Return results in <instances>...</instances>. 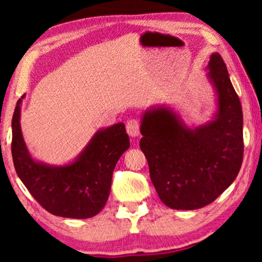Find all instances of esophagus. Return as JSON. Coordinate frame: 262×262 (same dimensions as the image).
<instances>
[{"label":"esophagus","mask_w":262,"mask_h":262,"mask_svg":"<svg viewBox=\"0 0 262 262\" xmlns=\"http://www.w3.org/2000/svg\"><path fill=\"white\" fill-rule=\"evenodd\" d=\"M126 131L127 134L131 136V137H136V136L139 135V121L136 118H132V119H128L126 123Z\"/></svg>","instance_id":"1"}]
</instances>
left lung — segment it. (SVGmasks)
<instances>
[{
	"mask_svg": "<svg viewBox=\"0 0 262 262\" xmlns=\"http://www.w3.org/2000/svg\"><path fill=\"white\" fill-rule=\"evenodd\" d=\"M218 95L217 118L194 130L166 107L144 113L142 151L164 205L195 210L214 202L232 184L243 161V114L220 53L209 62Z\"/></svg>",
	"mask_w": 262,
	"mask_h": 262,
	"instance_id": "obj_1",
	"label": "left lung"
}]
</instances>
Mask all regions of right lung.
Masks as SVG:
<instances>
[{"label": "right lung", "instance_id": "obj_1", "mask_svg": "<svg viewBox=\"0 0 262 262\" xmlns=\"http://www.w3.org/2000/svg\"><path fill=\"white\" fill-rule=\"evenodd\" d=\"M23 98V96H21ZM17 100L12 119V156L17 177L32 196L50 213L67 218H91L108 199L114 167L130 148L123 123L96 132L80 157L64 167L35 162L25 145Z\"/></svg>", "mask_w": 262, "mask_h": 262}]
</instances>
